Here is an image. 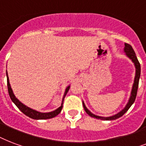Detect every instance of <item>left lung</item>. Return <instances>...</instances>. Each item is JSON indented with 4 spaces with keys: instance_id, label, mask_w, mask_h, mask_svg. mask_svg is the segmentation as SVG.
Wrapping results in <instances>:
<instances>
[{
    "instance_id": "left-lung-1",
    "label": "left lung",
    "mask_w": 146,
    "mask_h": 146,
    "mask_svg": "<svg viewBox=\"0 0 146 146\" xmlns=\"http://www.w3.org/2000/svg\"><path fill=\"white\" fill-rule=\"evenodd\" d=\"M123 52L125 53V55L127 56L128 58L131 60L134 66H135V78H134V83H133V85H132V90H131V93H130L129 99L128 100V103H126V105L123 109H122L121 111H119V113H117L115 115H111V116H106V117H104V116H100V115H95L93 114V113H91L90 110H88L87 107L86 106L85 103L83 101V108L85 110L86 113H87L88 115L91 116V117L96 118V119H98L101 120H115L118 118L121 117L122 115H124L126 112L128 111V110L131 107V106L134 103L135 100V98H136V95H137V90H138V86H139V81L140 78V73H141V66H140V63L138 60L137 57H136V55H135V51L133 50V49L129 44L128 43H125V46H124V50H123Z\"/></svg>"
}]
</instances>
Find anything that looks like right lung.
I'll list each match as a JSON object with an SVG mask.
<instances>
[{
	"instance_id": "right-lung-1",
	"label": "right lung",
	"mask_w": 146,
	"mask_h": 146,
	"mask_svg": "<svg viewBox=\"0 0 146 146\" xmlns=\"http://www.w3.org/2000/svg\"><path fill=\"white\" fill-rule=\"evenodd\" d=\"M6 75H7V89H8V93L9 96L11 97L12 102L15 104V105L17 106L19 110H21L22 113L25 114L26 115H27L28 117L31 118V119H51V118H53L56 116L58 115L59 113H60L61 110H62V108H63V100H64V98H65L66 95L68 93L69 90L70 88V85H69L66 88L65 92H64V95H63V97L62 99V102H61V106L59 108H57L56 110H53L52 112H49V113H41V112H38L35 110H33L31 108L27 106L26 105H24V103H22L20 101V100L17 99V98L15 96V95L14 94V92L11 89V84H10V81H9V77L8 74H7V71L6 70Z\"/></svg>"
}]
</instances>
